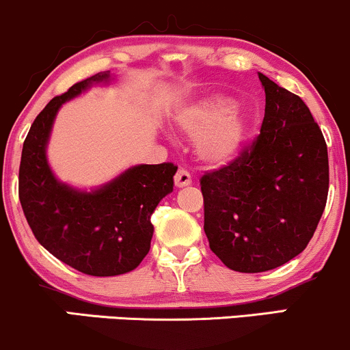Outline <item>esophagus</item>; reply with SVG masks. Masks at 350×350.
I'll return each mask as SVG.
<instances>
[{"mask_svg":"<svg viewBox=\"0 0 350 350\" xmlns=\"http://www.w3.org/2000/svg\"><path fill=\"white\" fill-rule=\"evenodd\" d=\"M191 183V175L188 174L185 168H178L175 174V185L178 188H183V187H188V185Z\"/></svg>","mask_w":350,"mask_h":350,"instance_id":"34e87169","label":"esophagus"}]
</instances>
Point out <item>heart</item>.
<instances>
[{
	"mask_svg": "<svg viewBox=\"0 0 350 350\" xmlns=\"http://www.w3.org/2000/svg\"><path fill=\"white\" fill-rule=\"evenodd\" d=\"M234 105L228 96H211L176 116L180 129L196 137V154L208 165H226L244 147L249 121L241 111H234Z\"/></svg>",
	"mask_w": 350,
	"mask_h": 350,
	"instance_id": "b5f03b06",
	"label": "heart"
}]
</instances>
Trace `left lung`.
I'll return each instance as SVG.
<instances>
[{
  "mask_svg": "<svg viewBox=\"0 0 350 350\" xmlns=\"http://www.w3.org/2000/svg\"><path fill=\"white\" fill-rule=\"evenodd\" d=\"M260 134L201 176L209 249L231 270L277 269L306 249L329 190L327 146L305 101L258 73Z\"/></svg>",
  "mask_w": 350,
  "mask_h": 350,
  "instance_id": "8db88e82",
  "label": "left lung"
}]
</instances>
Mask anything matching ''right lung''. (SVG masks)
<instances>
[{
	"mask_svg": "<svg viewBox=\"0 0 350 350\" xmlns=\"http://www.w3.org/2000/svg\"><path fill=\"white\" fill-rule=\"evenodd\" d=\"M96 73L70 86L37 114L24 141L19 165V201L39 244L59 260L93 277L134 270L150 249V216L174 190L172 162L127 168L92 193L60 183L45 157L57 111L93 83L108 81Z\"/></svg>",
	"mask_w": 350,
	"mask_h": 350,
	"instance_id": "1",
	"label": "right lung"
}]
</instances>
